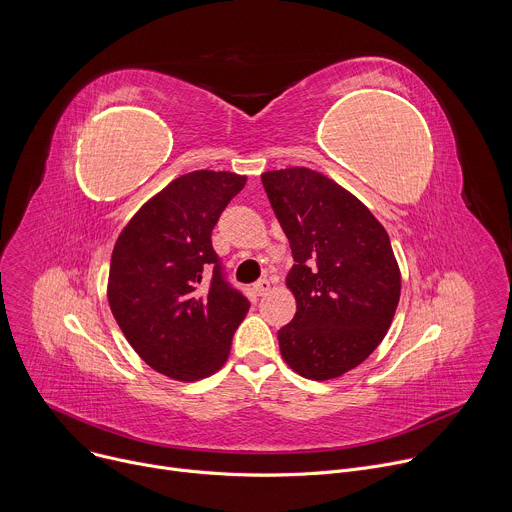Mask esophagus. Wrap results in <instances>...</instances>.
<instances>
[{
    "mask_svg": "<svg viewBox=\"0 0 512 512\" xmlns=\"http://www.w3.org/2000/svg\"><path fill=\"white\" fill-rule=\"evenodd\" d=\"M269 289H271V283H269V279H259V281L253 285L255 296H265Z\"/></svg>",
    "mask_w": 512,
    "mask_h": 512,
    "instance_id": "1",
    "label": "esophagus"
}]
</instances>
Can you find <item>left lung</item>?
<instances>
[{"label": "left lung", "mask_w": 512, "mask_h": 512, "mask_svg": "<svg viewBox=\"0 0 512 512\" xmlns=\"http://www.w3.org/2000/svg\"><path fill=\"white\" fill-rule=\"evenodd\" d=\"M289 241L294 320L277 332L298 375L330 381L352 371L385 338L401 296V271L385 227L354 194L310 168L261 174Z\"/></svg>", "instance_id": "left-lung-1"}]
</instances>
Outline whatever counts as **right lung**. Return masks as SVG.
Wrapping results in <instances>:
<instances>
[{
	"label": "right lung",
	"instance_id": "obj_1",
	"mask_svg": "<svg viewBox=\"0 0 512 512\" xmlns=\"http://www.w3.org/2000/svg\"><path fill=\"white\" fill-rule=\"evenodd\" d=\"M245 182L233 172L184 174L133 214L113 247L111 312L133 350L170 379L192 383L221 369L249 312L210 241Z\"/></svg>",
	"mask_w": 512,
	"mask_h": 512
}]
</instances>
